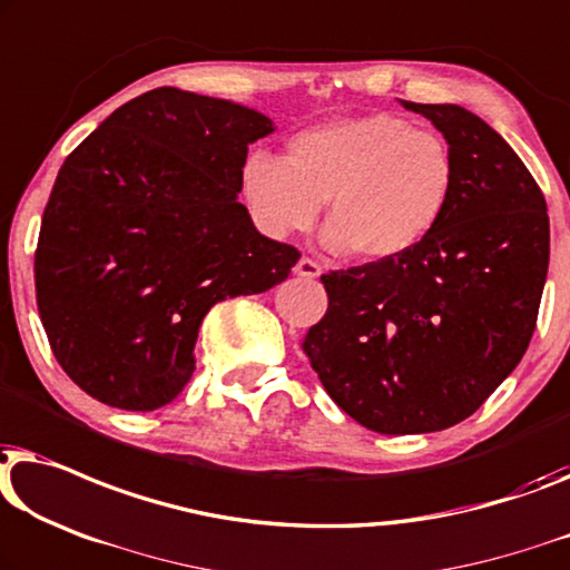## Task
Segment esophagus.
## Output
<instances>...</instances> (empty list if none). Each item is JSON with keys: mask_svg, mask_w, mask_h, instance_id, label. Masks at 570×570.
I'll return each mask as SVG.
<instances>
[{"mask_svg": "<svg viewBox=\"0 0 570 570\" xmlns=\"http://www.w3.org/2000/svg\"><path fill=\"white\" fill-rule=\"evenodd\" d=\"M295 275L303 279H316L321 275V267L313 259L303 257V259H298V265H295Z\"/></svg>", "mask_w": 570, "mask_h": 570, "instance_id": "obj_1", "label": "esophagus"}]
</instances>
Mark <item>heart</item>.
<instances>
[{"label":"heart","instance_id":"1","mask_svg":"<svg viewBox=\"0 0 570 570\" xmlns=\"http://www.w3.org/2000/svg\"><path fill=\"white\" fill-rule=\"evenodd\" d=\"M242 189L257 224L283 238L311 230L328 203L321 244L332 254L395 262L419 249L448 216L458 161L434 130L373 112L301 130L285 159L254 151Z\"/></svg>","mask_w":570,"mask_h":570}]
</instances>
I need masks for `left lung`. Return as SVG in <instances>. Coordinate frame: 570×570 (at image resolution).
Instances as JSON below:
<instances>
[{"mask_svg": "<svg viewBox=\"0 0 570 570\" xmlns=\"http://www.w3.org/2000/svg\"><path fill=\"white\" fill-rule=\"evenodd\" d=\"M458 161L442 226L406 257L321 275L328 311L303 352L326 393L381 434L463 422L524 357L550 262L548 205L489 122L416 105Z\"/></svg>", "mask_w": 570, "mask_h": 570, "instance_id": "1", "label": "left lung"}]
</instances>
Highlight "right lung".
Here are the masks:
<instances>
[{"label": "right lung", "instance_id": "right-lung-1", "mask_svg": "<svg viewBox=\"0 0 570 570\" xmlns=\"http://www.w3.org/2000/svg\"><path fill=\"white\" fill-rule=\"evenodd\" d=\"M269 134L252 107L159 87L63 161L36 295L56 360L92 399L167 406L193 377L205 313L291 275L298 249L262 236L238 203L249 144Z\"/></svg>", "mask_w": 570, "mask_h": 570}]
</instances>
